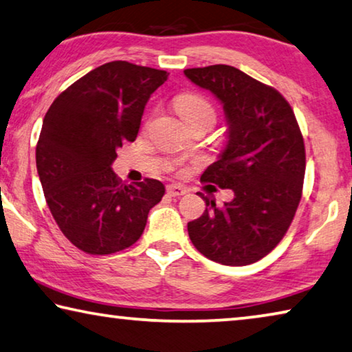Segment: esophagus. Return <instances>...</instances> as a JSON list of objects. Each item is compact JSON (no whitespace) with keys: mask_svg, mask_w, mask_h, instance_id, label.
Segmentation results:
<instances>
[{"mask_svg":"<svg viewBox=\"0 0 352 352\" xmlns=\"http://www.w3.org/2000/svg\"><path fill=\"white\" fill-rule=\"evenodd\" d=\"M167 194H169L170 197H180V196H185L186 189L180 185H169L167 186Z\"/></svg>","mask_w":352,"mask_h":352,"instance_id":"34e87169","label":"esophagus"}]
</instances>
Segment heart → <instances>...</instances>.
<instances>
[{"mask_svg":"<svg viewBox=\"0 0 352 352\" xmlns=\"http://www.w3.org/2000/svg\"><path fill=\"white\" fill-rule=\"evenodd\" d=\"M175 108L186 125L196 120H204L211 126L216 119L213 104L197 94H183L177 97Z\"/></svg>","mask_w":352,"mask_h":352,"instance_id":"obj_1","label":"heart"}]
</instances>
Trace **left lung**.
<instances>
[{"label":"left lung","instance_id":"1","mask_svg":"<svg viewBox=\"0 0 352 352\" xmlns=\"http://www.w3.org/2000/svg\"><path fill=\"white\" fill-rule=\"evenodd\" d=\"M194 85L222 103L227 144L200 177L232 189L233 199L188 222L189 238L216 263L244 266L274 249L292 224L302 196L305 147L292 106L274 87L232 65L186 69Z\"/></svg>","mask_w":352,"mask_h":352}]
</instances>
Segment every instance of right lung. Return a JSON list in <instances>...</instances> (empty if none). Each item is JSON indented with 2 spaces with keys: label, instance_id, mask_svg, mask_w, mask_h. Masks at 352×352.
Instances as JSON below:
<instances>
[{
  "label": "right lung",
  "instance_id": "right-lung-1",
  "mask_svg": "<svg viewBox=\"0 0 352 352\" xmlns=\"http://www.w3.org/2000/svg\"><path fill=\"white\" fill-rule=\"evenodd\" d=\"M167 75L113 60L67 87L47 111L36 147L38 178L56 224L82 252L133 246L164 196L161 182L125 185L111 166L117 148L136 139L144 108Z\"/></svg>",
  "mask_w": 352,
  "mask_h": 352
}]
</instances>
